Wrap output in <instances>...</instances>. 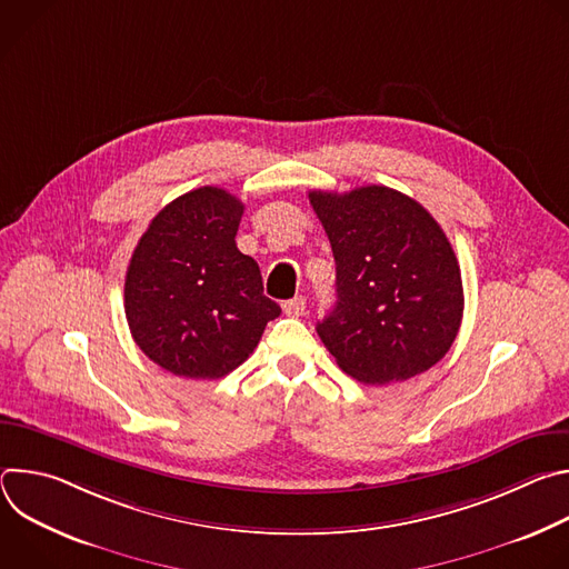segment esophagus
Listing matches in <instances>:
<instances>
[{
  "label": "esophagus",
  "instance_id": "obj_1",
  "mask_svg": "<svg viewBox=\"0 0 569 569\" xmlns=\"http://www.w3.org/2000/svg\"><path fill=\"white\" fill-rule=\"evenodd\" d=\"M283 312L290 315V317H299L306 312V297H292L288 301H283Z\"/></svg>",
  "mask_w": 569,
  "mask_h": 569
}]
</instances>
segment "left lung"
I'll return each instance as SVG.
<instances>
[{
	"mask_svg": "<svg viewBox=\"0 0 569 569\" xmlns=\"http://www.w3.org/2000/svg\"><path fill=\"white\" fill-rule=\"evenodd\" d=\"M336 257L333 310L317 333L345 373L367 385L415 378L452 347L461 270L439 222L389 187L310 191Z\"/></svg>",
	"mask_w": 569,
	"mask_h": 569,
	"instance_id": "8db88e82",
	"label": "left lung"
}]
</instances>
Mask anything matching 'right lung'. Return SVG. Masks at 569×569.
Wrapping results in <instances>:
<instances>
[{"label":"right lung","instance_id":"1","mask_svg":"<svg viewBox=\"0 0 569 569\" xmlns=\"http://www.w3.org/2000/svg\"><path fill=\"white\" fill-rule=\"evenodd\" d=\"M236 196L193 189L161 209L126 272V317L137 347L161 369L216 380L246 362L281 315L259 263L236 248Z\"/></svg>","mask_w":569,"mask_h":569}]
</instances>
